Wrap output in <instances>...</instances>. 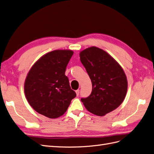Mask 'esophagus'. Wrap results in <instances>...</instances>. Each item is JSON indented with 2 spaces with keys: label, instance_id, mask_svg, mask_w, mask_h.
<instances>
[{
  "label": "esophagus",
  "instance_id": "1",
  "mask_svg": "<svg viewBox=\"0 0 154 154\" xmlns=\"http://www.w3.org/2000/svg\"><path fill=\"white\" fill-rule=\"evenodd\" d=\"M79 90H77L76 91H75V92H76V94H77V95L78 96L79 95Z\"/></svg>",
  "mask_w": 154,
  "mask_h": 154
}]
</instances>
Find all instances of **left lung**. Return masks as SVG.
<instances>
[{"mask_svg":"<svg viewBox=\"0 0 154 154\" xmlns=\"http://www.w3.org/2000/svg\"><path fill=\"white\" fill-rule=\"evenodd\" d=\"M80 60L92 83L91 94L81 101L90 112L104 116L123 102L128 88L126 75L117 61L99 48L82 50Z\"/></svg>","mask_w":154,"mask_h":154,"instance_id":"left-lung-1","label":"left lung"}]
</instances>
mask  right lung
I'll return each instance as SVG.
<instances>
[{"mask_svg": "<svg viewBox=\"0 0 154 154\" xmlns=\"http://www.w3.org/2000/svg\"><path fill=\"white\" fill-rule=\"evenodd\" d=\"M72 50H54L33 64L24 82V94L30 106L41 115L57 118L66 112L76 93L71 89L65 71Z\"/></svg>", "mask_w": 154, "mask_h": 154, "instance_id": "right-lung-1", "label": "right lung"}]
</instances>
